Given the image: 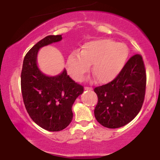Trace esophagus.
<instances>
[{
	"instance_id": "34e87169",
	"label": "esophagus",
	"mask_w": 160,
	"mask_h": 160,
	"mask_svg": "<svg viewBox=\"0 0 160 160\" xmlns=\"http://www.w3.org/2000/svg\"><path fill=\"white\" fill-rule=\"evenodd\" d=\"M84 89H85V90H92V88L91 87H84Z\"/></svg>"
}]
</instances>
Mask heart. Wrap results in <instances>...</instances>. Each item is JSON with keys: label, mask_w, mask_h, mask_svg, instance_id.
I'll return each instance as SVG.
<instances>
[{"label": "heart", "mask_w": 160, "mask_h": 160, "mask_svg": "<svg viewBox=\"0 0 160 160\" xmlns=\"http://www.w3.org/2000/svg\"><path fill=\"white\" fill-rule=\"evenodd\" d=\"M129 49L123 43L111 39H96L87 41L81 52H73L68 57V71L76 81H81L89 71L99 83H108L117 77L125 65Z\"/></svg>", "instance_id": "b5f03b06"}]
</instances>
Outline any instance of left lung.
Returning <instances> with one entry per match:
<instances>
[{"label":"left lung","instance_id":"1","mask_svg":"<svg viewBox=\"0 0 160 160\" xmlns=\"http://www.w3.org/2000/svg\"><path fill=\"white\" fill-rule=\"evenodd\" d=\"M146 86L143 58L135 54L129 59L117 77L94 89L98 101L95 117L108 128H119L130 122L143 106Z\"/></svg>","mask_w":160,"mask_h":160}]
</instances>
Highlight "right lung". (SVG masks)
<instances>
[{
    "mask_svg": "<svg viewBox=\"0 0 160 160\" xmlns=\"http://www.w3.org/2000/svg\"><path fill=\"white\" fill-rule=\"evenodd\" d=\"M62 40L61 35L48 36L30 49L24 58L21 89L25 108L35 123L48 131L67 128L73 119L72 106L84 87L68 75L66 70L47 76L37 66L40 48Z\"/></svg>",
    "mask_w": 160,
    "mask_h": 160,
    "instance_id": "right-lung-1",
    "label": "right lung"
}]
</instances>
